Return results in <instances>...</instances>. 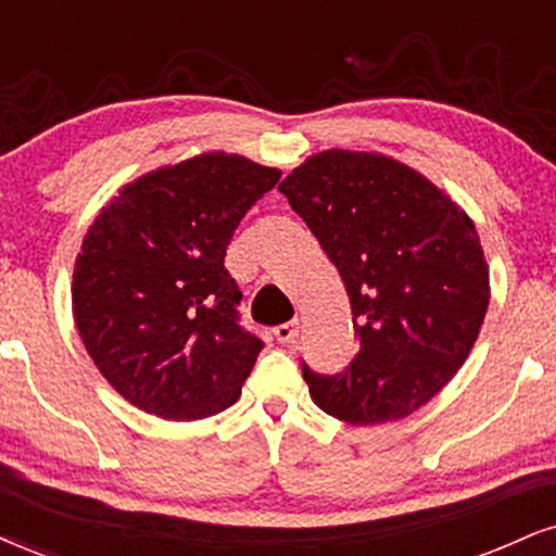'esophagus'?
<instances>
[{"label":"esophagus","mask_w":556,"mask_h":556,"mask_svg":"<svg viewBox=\"0 0 556 556\" xmlns=\"http://www.w3.org/2000/svg\"><path fill=\"white\" fill-rule=\"evenodd\" d=\"M273 334H276L278 342H293V338L299 334V321H283V325L273 330Z\"/></svg>","instance_id":"obj_1"}]
</instances>
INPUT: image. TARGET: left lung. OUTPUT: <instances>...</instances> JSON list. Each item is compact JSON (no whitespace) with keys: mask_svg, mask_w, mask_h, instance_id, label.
Masks as SVG:
<instances>
[{"mask_svg":"<svg viewBox=\"0 0 556 556\" xmlns=\"http://www.w3.org/2000/svg\"><path fill=\"white\" fill-rule=\"evenodd\" d=\"M351 296L358 355L301 371L312 400L351 425L402 420L467 361L490 304L475 222L428 177L383 154L330 149L278 185Z\"/></svg>","mask_w":556,"mask_h":556,"instance_id":"8db88e82","label":"left lung"}]
</instances>
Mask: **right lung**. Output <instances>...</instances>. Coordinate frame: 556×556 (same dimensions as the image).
<instances>
[{
	"mask_svg": "<svg viewBox=\"0 0 556 556\" xmlns=\"http://www.w3.org/2000/svg\"><path fill=\"white\" fill-rule=\"evenodd\" d=\"M280 169L211 152L128 182L87 229L72 309L89 358L143 413L203 420L231 407L263 340L239 325L224 267L247 211Z\"/></svg>",
	"mask_w": 556,
	"mask_h": 556,
	"instance_id": "add662e5",
	"label": "right lung"
}]
</instances>
